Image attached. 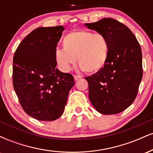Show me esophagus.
<instances>
[{
    "instance_id": "1",
    "label": "esophagus",
    "mask_w": 153,
    "mask_h": 153,
    "mask_svg": "<svg viewBox=\"0 0 153 153\" xmlns=\"http://www.w3.org/2000/svg\"><path fill=\"white\" fill-rule=\"evenodd\" d=\"M80 78H82L81 75H74V79H75V80H79V79H80Z\"/></svg>"
}]
</instances>
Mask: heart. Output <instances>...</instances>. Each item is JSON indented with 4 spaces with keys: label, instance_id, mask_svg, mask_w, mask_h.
I'll return each instance as SVG.
<instances>
[{
    "label": "heart",
    "instance_id": "1",
    "mask_svg": "<svg viewBox=\"0 0 153 153\" xmlns=\"http://www.w3.org/2000/svg\"><path fill=\"white\" fill-rule=\"evenodd\" d=\"M63 49L54 52L56 61L64 71H71L76 62L88 73L98 72L107 62L109 52L108 39L102 33L88 30L68 33L62 39Z\"/></svg>",
    "mask_w": 153,
    "mask_h": 153
}]
</instances>
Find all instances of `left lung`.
<instances>
[{
    "mask_svg": "<svg viewBox=\"0 0 153 153\" xmlns=\"http://www.w3.org/2000/svg\"><path fill=\"white\" fill-rule=\"evenodd\" d=\"M85 26L104 34L109 43L105 65L85 78L89 99L99 113L119 114L130 106L137 95L143 78L141 47L130 29L114 19L104 18Z\"/></svg>",
    "mask_w": 153,
    "mask_h": 153,
    "instance_id": "obj_1",
    "label": "left lung"
}]
</instances>
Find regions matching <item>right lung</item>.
Listing matches in <instances>:
<instances>
[{"instance_id": "right-lung-1", "label": "right lung", "mask_w": 153, "mask_h": 153, "mask_svg": "<svg viewBox=\"0 0 153 153\" xmlns=\"http://www.w3.org/2000/svg\"><path fill=\"white\" fill-rule=\"evenodd\" d=\"M63 30L62 26L34 29L13 56V85L19 103L28 115L39 121L61 117L75 84L73 75L55 68L54 52Z\"/></svg>"}]
</instances>
